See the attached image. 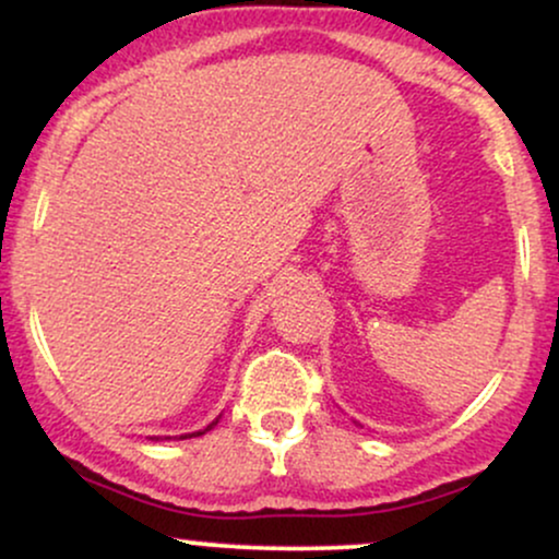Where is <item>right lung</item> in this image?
<instances>
[{
    "label": "right lung",
    "mask_w": 559,
    "mask_h": 559,
    "mask_svg": "<svg viewBox=\"0 0 559 559\" xmlns=\"http://www.w3.org/2000/svg\"><path fill=\"white\" fill-rule=\"evenodd\" d=\"M215 425H217V419H215V423H212V425H206L204 430H199V432H189V436H181V438H197V436H204V432H206V430H212V427H215Z\"/></svg>",
    "instance_id": "1"
}]
</instances>
